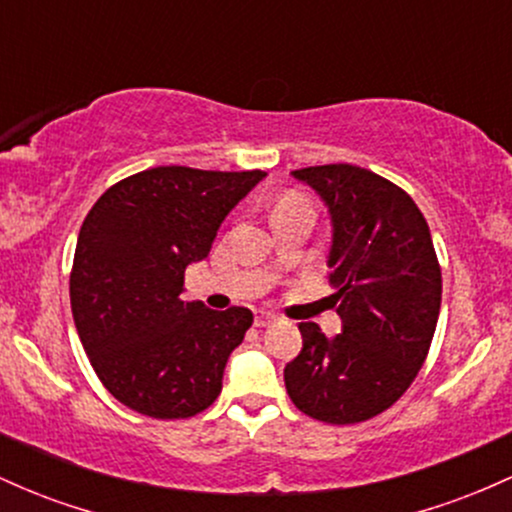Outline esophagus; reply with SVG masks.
<instances>
[{
  "mask_svg": "<svg viewBox=\"0 0 512 512\" xmlns=\"http://www.w3.org/2000/svg\"><path fill=\"white\" fill-rule=\"evenodd\" d=\"M276 320L274 313H267V310H255V327H269Z\"/></svg>",
  "mask_w": 512,
  "mask_h": 512,
  "instance_id": "esophagus-1",
  "label": "esophagus"
}]
</instances>
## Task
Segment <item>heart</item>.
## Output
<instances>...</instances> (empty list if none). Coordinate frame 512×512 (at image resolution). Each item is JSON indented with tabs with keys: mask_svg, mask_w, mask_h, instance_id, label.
<instances>
[{
	"mask_svg": "<svg viewBox=\"0 0 512 512\" xmlns=\"http://www.w3.org/2000/svg\"><path fill=\"white\" fill-rule=\"evenodd\" d=\"M291 209H310V207L305 202H301V199H298V197H284L279 204H276L274 216L281 214V211H291Z\"/></svg>",
	"mask_w": 512,
	"mask_h": 512,
	"instance_id": "b5f03b06",
	"label": "heart"
}]
</instances>
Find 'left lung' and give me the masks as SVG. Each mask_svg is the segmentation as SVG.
<instances>
[{"label": "left lung", "mask_w": 512, "mask_h": 512, "mask_svg": "<svg viewBox=\"0 0 512 512\" xmlns=\"http://www.w3.org/2000/svg\"><path fill=\"white\" fill-rule=\"evenodd\" d=\"M332 216V284L342 334L301 322L286 363L291 402L310 419L351 426L390 409L424 366L438 325L440 264L428 223L402 187L373 170L327 163L293 170Z\"/></svg>", "instance_id": "1"}]
</instances>
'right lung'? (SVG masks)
<instances>
[{"label": "right lung", "mask_w": 512, "mask_h": 512, "mask_svg": "<svg viewBox=\"0 0 512 512\" xmlns=\"http://www.w3.org/2000/svg\"><path fill=\"white\" fill-rule=\"evenodd\" d=\"M262 170L158 166L98 197L76 240L69 298L76 332L105 390L151 419H190L221 395L248 308L185 303V269L209 255L226 214Z\"/></svg>", "instance_id": "1"}]
</instances>
